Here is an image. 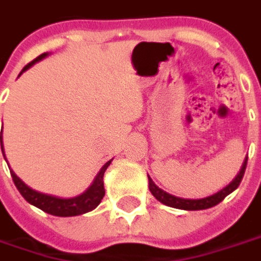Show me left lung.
<instances>
[{
  "instance_id": "8db88e82",
  "label": "left lung",
  "mask_w": 261,
  "mask_h": 261,
  "mask_svg": "<svg viewBox=\"0 0 261 261\" xmlns=\"http://www.w3.org/2000/svg\"><path fill=\"white\" fill-rule=\"evenodd\" d=\"M246 165H247V156L245 158V161L242 164V168L239 171V174L234 176L229 185H226L223 189H220L219 192L216 194L209 195L206 198H200V199H187V198H179V196H175L168 192H165L164 189L160 187H156L154 181L148 176V188L149 192L154 195V198L156 200H160L161 203L167 205V206L175 207V209H182V211H202V209H209V207L218 205L219 202L225 199L226 196L229 194H232L233 191L240 185V182L243 179V175H245Z\"/></svg>"
}]
</instances>
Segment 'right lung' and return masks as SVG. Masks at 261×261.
<instances>
[{
	"label": "right lung",
	"instance_id": "1",
	"mask_svg": "<svg viewBox=\"0 0 261 261\" xmlns=\"http://www.w3.org/2000/svg\"><path fill=\"white\" fill-rule=\"evenodd\" d=\"M48 52L39 55L36 59L28 63L27 66L23 67L22 72L19 73V76L28 70L29 67L34 66L36 62L42 61L48 56ZM0 143H1V151H3V155L5 158V152H4V145H3V134L0 136ZM7 161V158H5ZM113 158L110 161H107L101 167L99 171V174L96 175L94 181L92 182V185L87 188L83 194L73 196V198H61V196H55V195L43 194L39 191H35L31 187H28L25 182L18 176V175L10 169L11 176H12V181L15 184L16 189L19 191V194L22 195L27 202H29L31 205L39 207L43 212L49 213V215H54V216H62V218H67V216H77V215H83L96 209L99 206V203L105 196V182H103V176H105L106 169L109 168V165L112 164Z\"/></svg>",
	"mask_w": 261,
	"mask_h": 261
}]
</instances>
